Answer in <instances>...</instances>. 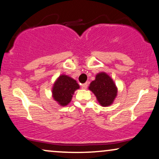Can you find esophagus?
Listing matches in <instances>:
<instances>
[{"instance_id":"obj_1","label":"esophagus","mask_w":159,"mask_h":159,"mask_svg":"<svg viewBox=\"0 0 159 159\" xmlns=\"http://www.w3.org/2000/svg\"><path fill=\"white\" fill-rule=\"evenodd\" d=\"M87 87H88L87 83H85V84H81V88H82V89H87Z\"/></svg>"}]
</instances>
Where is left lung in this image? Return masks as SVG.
I'll return each mask as SVG.
<instances>
[{
  "label": "left lung",
  "mask_w": 159,
  "mask_h": 159,
  "mask_svg": "<svg viewBox=\"0 0 159 159\" xmlns=\"http://www.w3.org/2000/svg\"><path fill=\"white\" fill-rule=\"evenodd\" d=\"M89 89L93 92L102 107L112 104L118 93V88L113 80L104 72H99L95 75V80L89 86Z\"/></svg>",
  "instance_id": "left-lung-1"
}]
</instances>
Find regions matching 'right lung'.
<instances>
[{
	"label": "right lung",
	"instance_id": "add662e5",
	"mask_svg": "<svg viewBox=\"0 0 159 159\" xmlns=\"http://www.w3.org/2000/svg\"><path fill=\"white\" fill-rule=\"evenodd\" d=\"M79 88L75 80L66 75H61L53 84L52 95L60 106L65 107L71 101L75 91Z\"/></svg>",
	"mask_w": 159,
	"mask_h": 159
}]
</instances>
